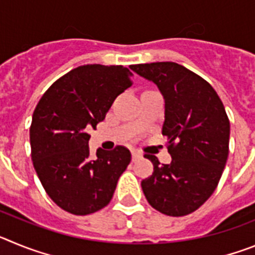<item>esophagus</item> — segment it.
<instances>
[{"instance_id": "esophagus-1", "label": "esophagus", "mask_w": 255, "mask_h": 255, "mask_svg": "<svg viewBox=\"0 0 255 255\" xmlns=\"http://www.w3.org/2000/svg\"><path fill=\"white\" fill-rule=\"evenodd\" d=\"M139 158H141V153L136 152V150H132V153H131V159H132V162L138 161Z\"/></svg>"}]
</instances>
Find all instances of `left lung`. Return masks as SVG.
I'll list each match as a JSON object with an SVG mask.
<instances>
[{"mask_svg":"<svg viewBox=\"0 0 255 255\" xmlns=\"http://www.w3.org/2000/svg\"><path fill=\"white\" fill-rule=\"evenodd\" d=\"M154 83L164 100L162 134L170 164L155 155L153 173L141 181L148 203L163 215L180 217L197 211L216 190L229 155L230 121L224 103L208 82L176 62L131 65Z\"/></svg>","mask_w":255,"mask_h":255,"instance_id":"left-lung-1","label":"left lung"}]
</instances>
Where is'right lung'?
Wrapping results in <instances>:
<instances>
[{"mask_svg": "<svg viewBox=\"0 0 255 255\" xmlns=\"http://www.w3.org/2000/svg\"><path fill=\"white\" fill-rule=\"evenodd\" d=\"M131 75L121 65L79 66L56 80L35 107L30 125L33 166L48 197L69 213L91 215L107 206L131 161L123 145L100 148L96 158L88 147V131L131 87Z\"/></svg>", "mask_w": 255, "mask_h": 255, "instance_id": "obj_1", "label": "right lung"}]
</instances>
